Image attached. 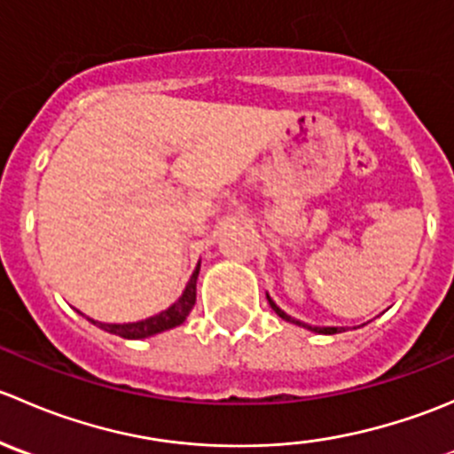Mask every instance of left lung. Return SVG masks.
Segmentation results:
<instances>
[{
    "label": "left lung",
    "instance_id": "left-lung-1",
    "mask_svg": "<svg viewBox=\"0 0 454 454\" xmlns=\"http://www.w3.org/2000/svg\"><path fill=\"white\" fill-rule=\"evenodd\" d=\"M265 299H268L270 308H272L274 312H277L278 316H281L283 320H287V323H292V325H299V327H305V329H309V332H314V333H325V336H332V333H342V332H345V327H316V325H308V323H303V320H299V318H294V316H290V314H286V312H283V309L278 308V305L274 303L272 299H270V294H265Z\"/></svg>",
    "mask_w": 454,
    "mask_h": 454
}]
</instances>
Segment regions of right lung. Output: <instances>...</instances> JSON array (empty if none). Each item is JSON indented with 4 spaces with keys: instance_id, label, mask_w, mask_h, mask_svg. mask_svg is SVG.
<instances>
[{
    "instance_id": "add662e5",
    "label": "right lung",
    "mask_w": 454,
    "mask_h": 454,
    "mask_svg": "<svg viewBox=\"0 0 454 454\" xmlns=\"http://www.w3.org/2000/svg\"><path fill=\"white\" fill-rule=\"evenodd\" d=\"M198 277H200V263L195 265L193 274H191L189 283H186V287H184V292H182L180 299H177L173 305H168L167 309H162L160 314L149 316V318L136 320V323H100V320L90 318V316H85V314L83 316L90 320L91 325H96V327L105 329V332H109V333H116V336H121V338H127V340H142V338L155 336V333H162V332H167V329H173V327H177V325L184 323L186 316L191 314V309H193V305H195V287H198Z\"/></svg>"
}]
</instances>
